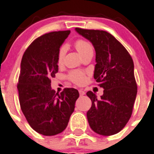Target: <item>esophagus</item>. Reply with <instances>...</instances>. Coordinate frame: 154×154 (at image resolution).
Masks as SVG:
<instances>
[{
	"instance_id": "obj_1",
	"label": "esophagus",
	"mask_w": 154,
	"mask_h": 154,
	"mask_svg": "<svg viewBox=\"0 0 154 154\" xmlns=\"http://www.w3.org/2000/svg\"><path fill=\"white\" fill-rule=\"evenodd\" d=\"M79 92L80 96H82V95H84V94H85V91H83L82 89H79Z\"/></svg>"
}]
</instances>
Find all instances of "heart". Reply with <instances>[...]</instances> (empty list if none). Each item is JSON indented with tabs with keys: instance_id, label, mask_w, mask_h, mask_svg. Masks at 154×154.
Here are the masks:
<instances>
[{
	"instance_id": "obj_1",
	"label": "heart",
	"mask_w": 154,
	"mask_h": 154,
	"mask_svg": "<svg viewBox=\"0 0 154 154\" xmlns=\"http://www.w3.org/2000/svg\"><path fill=\"white\" fill-rule=\"evenodd\" d=\"M75 46L77 51L79 52V53L81 56H82L83 54L90 51V50H92V47L90 45V43L85 41V40H83V39L77 40L75 43ZM66 46H62L60 50V53H59V56H58V63H59V64L63 63V59H64L65 54H66ZM69 79L73 82L78 85L83 84L85 82V75L84 73L81 72H72L69 74Z\"/></svg>"
}]
</instances>
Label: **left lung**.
<instances>
[{
    "instance_id": "left-lung-1",
    "label": "left lung",
    "mask_w": 154,
    "mask_h": 154,
    "mask_svg": "<svg viewBox=\"0 0 154 154\" xmlns=\"http://www.w3.org/2000/svg\"><path fill=\"white\" fill-rule=\"evenodd\" d=\"M75 29L94 46V79L104 88L99 98L92 91L86 93L91 100L87 112L89 126L100 135L115 134L129 121L136 99L137 87L133 60L123 45L106 31Z\"/></svg>"
}]
</instances>
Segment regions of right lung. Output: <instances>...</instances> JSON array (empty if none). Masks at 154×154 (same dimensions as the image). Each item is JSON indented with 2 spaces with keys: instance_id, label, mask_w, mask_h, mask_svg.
<instances>
[{
  "instance_id": "1",
  "label": "right lung",
  "mask_w": 154,
  "mask_h": 154,
  "mask_svg": "<svg viewBox=\"0 0 154 154\" xmlns=\"http://www.w3.org/2000/svg\"><path fill=\"white\" fill-rule=\"evenodd\" d=\"M69 33L58 31L38 37L21 60L17 85L21 110L31 128L45 136L66 129L79 96L75 88H65L59 94L51 87L50 78L59 71L60 46Z\"/></svg>"
}]
</instances>
